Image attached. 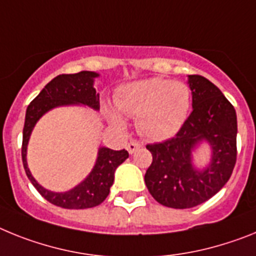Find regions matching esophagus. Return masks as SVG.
Segmentation results:
<instances>
[{"label":"esophagus","mask_w":256,"mask_h":256,"mask_svg":"<svg viewBox=\"0 0 256 256\" xmlns=\"http://www.w3.org/2000/svg\"><path fill=\"white\" fill-rule=\"evenodd\" d=\"M140 146H140V144H139V143H138V142L131 140L130 143L126 144V150H128V153H130V154H132V153L136 152V150H139Z\"/></svg>","instance_id":"obj_1"}]
</instances>
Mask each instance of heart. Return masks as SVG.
<instances>
[{
  "label": "heart",
  "mask_w": 256,
  "mask_h": 256,
  "mask_svg": "<svg viewBox=\"0 0 256 256\" xmlns=\"http://www.w3.org/2000/svg\"><path fill=\"white\" fill-rule=\"evenodd\" d=\"M114 103L122 114L136 118L139 134L164 140L176 134L188 118L192 94L184 82L156 77L124 86ZM110 117L116 125H124L118 112L110 110Z\"/></svg>",
  "instance_id": "heart-1"
}]
</instances>
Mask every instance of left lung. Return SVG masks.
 <instances>
[{
	"label": "left lung",
	"instance_id": "1",
	"mask_svg": "<svg viewBox=\"0 0 256 256\" xmlns=\"http://www.w3.org/2000/svg\"><path fill=\"white\" fill-rule=\"evenodd\" d=\"M193 110L176 135L146 144L153 161L144 176L156 201L172 208H190L208 201L230 180L237 158V116L219 88L198 74L188 77ZM202 140L212 146V161L196 169L192 152Z\"/></svg>",
	"mask_w": 256,
	"mask_h": 256
}]
</instances>
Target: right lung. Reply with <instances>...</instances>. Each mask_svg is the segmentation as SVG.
Returning a JSON list of instances; mask_svg holds the SVG:
<instances>
[{
  "instance_id": "obj_1",
  "label": "right lung",
  "mask_w": 256,
  "mask_h": 256,
  "mask_svg": "<svg viewBox=\"0 0 256 256\" xmlns=\"http://www.w3.org/2000/svg\"><path fill=\"white\" fill-rule=\"evenodd\" d=\"M98 73L90 70H82L74 74H59L51 80L42 88L37 96L30 102L26 108V122L23 128V146H22V160L26 174L30 183L40 192V194L52 205L63 208H88L100 205L110 194V190L114 180L116 168L128 157L125 150H113L106 146L99 148L95 166L92 168L85 180L68 192H51L45 190L36 182L30 174L26 164V146L32 134V130L42 116L52 108L62 106L82 104L92 110L100 108L99 94L94 88V78Z\"/></svg>"
}]
</instances>
